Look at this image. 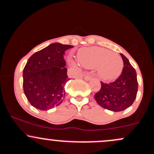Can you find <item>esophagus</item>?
Segmentation results:
<instances>
[{
	"label": "esophagus",
	"mask_w": 154,
	"mask_h": 154,
	"mask_svg": "<svg viewBox=\"0 0 154 154\" xmlns=\"http://www.w3.org/2000/svg\"><path fill=\"white\" fill-rule=\"evenodd\" d=\"M84 79H85V80H87V81H89V80H91V79H92V77L91 75H85L84 77Z\"/></svg>",
	"instance_id": "obj_1"
}]
</instances>
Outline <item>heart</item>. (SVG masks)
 <instances>
[{"label":"heart","instance_id":"b5f03b06","mask_svg":"<svg viewBox=\"0 0 154 154\" xmlns=\"http://www.w3.org/2000/svg\"><path fill=\"white\" fill-rule=\"evenodd\" d=\"M83 66L93 69L98 66L97 74L103 81H112L119 77L123 69V61L118 54L103 48L95 47L82 50L78 54ZM72 65L76 63L72 61Z\"/></svg>","mask_w":154,"mask_h":154}]
</instances>
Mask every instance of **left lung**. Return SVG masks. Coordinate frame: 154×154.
Wrapping results in <instances>:
<instances>
[{"instance_id": "obj_1", "label": "left lung", "mask_w": 154, "mask_h": 154, "mask_svg": "<svg viewBox=\"0 0 154 154\" xmlns=\"http://www.w3.org/2000/svg\"><path fill=\"white\" fill-rule=\"evenodd\" d=\"M120 55L124 63L122 75L113 82H100L101 88L94 96L100 106L116 112L128 109L133 103L138 86L135 69L123 54Z\"/></svg>"}]
</instances>
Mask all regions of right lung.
Listing matches in <instances>:
<instances>
[{
  "label": "right lung",
  "mask_w": 154,
  "mask_h": 154,
  "mask_svg": "<svg viewBox=\"0 0 154 154\" xmlns=\"http://www.w3.org/2000/svg\"><path fill=\"white\" fill-rule=\"evenodd\" d=\"M74 46L55 43L35 53L23 71V88L32 106L47 111L62 103L69 80L64 54Z\"/></svg>",
  "instance_id": "obj_1"
}]
</instances>
